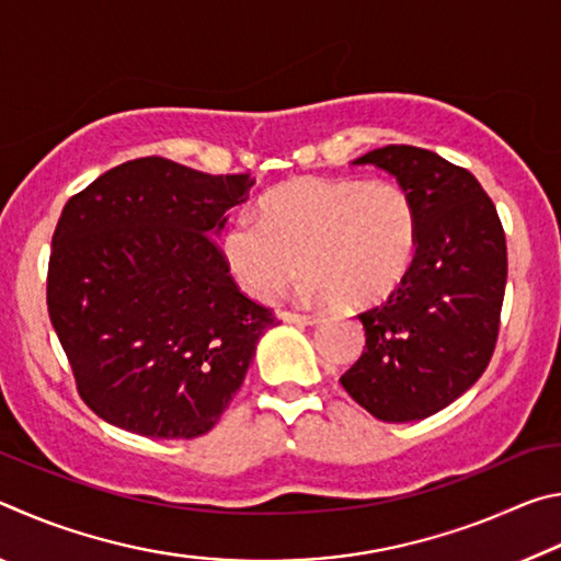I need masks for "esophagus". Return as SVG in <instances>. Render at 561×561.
<instances>
[{
	"mask_svg": "<svg viewBox=\"0 0 561 561\" xmlns=\"http://www.w3.org/2000/svg\"><path fill=\"white\" fill-rule=\"evenodd\" d=\"M284 321H291V324H317L321 314H309V311H284Z\"/></svg>",
	"mask_w": 561,
	"mask_h": 561,
	"instance_id": "obj_1",
	"label": "esophagus"
}]
</instances>
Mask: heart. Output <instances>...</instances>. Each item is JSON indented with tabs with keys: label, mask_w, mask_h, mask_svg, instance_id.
Returning a JSON list of instances; mask_svg holds the SVG:
<instances>
[{
	"label": "heart",
	"mask_w": 561,
	"mask_h": 561,
	"mask_svg": "<svg viewBox=\"0 0 561 561\" xmlns=\"http://www.w3.org/2000/svg\"><path fill=\"white\" fill-rule=\"evenodd\" d=\"M262 217L240 213L222 250L242 291L270 299L304 267V289L344 307L391 294L415 254V210L388 180L299 178L262 201Z\"/></svg>",
	"instance_id": "1"
}]
</instances>
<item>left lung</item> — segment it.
Wrapping results in <instances>:
<instances>
[{"mask_svg":"<svg viewBox=\"0 0 561 561\" xmlns=\"http://www.w3.org/2000/svg\"><path fill=\"white\" fill-rule=\"evenodd\" d=\"M354 165L398 180L413 203L417 240L401 284L358 314L366 346L341 386L378 421H421L468 391L495 354L505 230L470 170L433 150L386 146Z\"/></svg>","mask_w":561,"mask_h":561,"instance_id":"obj_1","label":"left lung"}]
</instances>
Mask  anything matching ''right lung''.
Listing matches in <instances>:
<instances>
[{"instance_id": "obj_1", "label": "right lung", "mask_w": 561, "mask_h": 561, "mask_svg": "<svg viewBox=\"0 0 561 561\" xmlns=\"http://www.w3.org/2000/svg\"><path fill=\"white\" fill-rule=\"evenodd\" d=\"M254 183L150 156L111 168L64 205L46 307L76 391L106 423L197 438L240 391L277 317L237 287L213 234Z\"/></svg>"}]
</instances>
